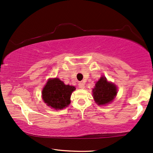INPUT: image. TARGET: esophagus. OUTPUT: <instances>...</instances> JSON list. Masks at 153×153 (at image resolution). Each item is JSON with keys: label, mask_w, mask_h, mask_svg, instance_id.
<instances>
[{"label": "esophagus", "mask_w": 153, "mask_h": 153, "mask_svg": "<svg viewBox=\"0 0 153 153\" xmlns=\"http://www.w3.org/2000/svg\"><path fill=\"white\" fill-rule=\"evenodd\" d=\"M78 86L80 89H84L85 88V83L82 82H80L78 84Z\"/></svg>", "instance_id": "34e87169"}]
</instances>
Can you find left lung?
<instances>
[{
	"instance_id": "left-lung-1",
	"label": "left lung",
	"mask_w": 153,
	"mask_h": 153,
	"mask_svg": "<svg viewBox=\"0 0 153 153\" xmlns=\"http://www.w3.org/2000/svg\"><path fill=\"white\" fill-rule=\"evenodd\" d=\"M93 97L99 105H105L113 101L117 93V89L114 83L108 82L105 76L101 77L92 89Z\"/></svg>"
}]
</instances>
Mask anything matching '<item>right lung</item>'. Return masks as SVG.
<instances>
[{
  "label": "right lung",
  "instance_id": "1",
  "mask_svg": "<svg viewBox=\"0 0 153 153\" xmlns=\"http://www.w3.org/2000/svg\"><path fill=\"white\" fill-rule=\"evenodd\" d=\"M74 86L65 85L59 78H50L42 91V98L47 105L55 110H62L71 103V95Z\"/></svg>",
  "mask_w": 153,
  "mask_h": 153
}]
</instances>
